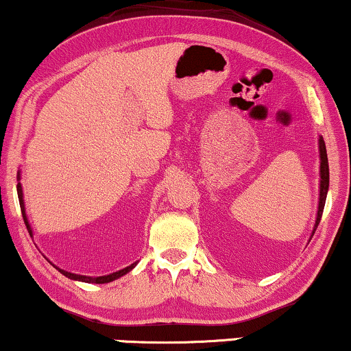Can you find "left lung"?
Here are the masks:
<instances>
[{
    "instance_id": "left-lung-1",
    "label": "left lung",
    "mask_w": 351,
    "mask_h": 351,
    "mask_svg": "<svg viewBox=\"0 0 351 351\" xmlns=\"http://www.w3.org/2000/svg\"><path fill=\"white\" fill-rule=\"evenodd\" d=\"M319 160H322V166H319V174H322V180H319V204H318V215L317 221H315L313 232L317 230L319 220H322L324 202H326V195L329 188V165H328V154H326V145H324L323 138H319Z\"/></svg>"
}]
</instances>
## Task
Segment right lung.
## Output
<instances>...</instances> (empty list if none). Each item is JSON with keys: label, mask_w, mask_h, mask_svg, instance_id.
I'll list each match as a JSON object with an SVG mask.
<instances>
[{"label": "right lung", "mask_w": 351, "mask_h": 351, "mask_svg": "<svg viewBox=\"0 0 351 351\" xmlns=\"http://www.w3.org/2000/svg\"><path fill=\"white\" fill-rule=\"evenodd\" d=\"M17 193H19V201H20V209H22V215H23V221L25 225H27V230L28 232H32V228H29L28 225V220H27V215H25V206H23V193H22V185H17ZM136 266L134 264H131V266L121 269V271L119 272H114V274H109V276H103V277H85V276H77V274H71V272H66L63 271V269H58L60 272L63 274V276L73 278V280H80V282H87V283H109L115 280V278H119L121 276H125L126 272H130L131 269H133Z\"/></svg>", "instance_id": "1"}]
</instances>
